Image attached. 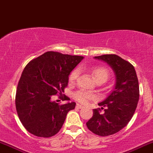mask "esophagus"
I'll use <instances>...</instances> for the list:
<instances>
[{
	"label": "esophagus",
	"mask_w": 153,
	"mask_h": 153,
	"mask_svg": "<svg viewBox=\"0 0 153 153\" xmlns=\"http://www.w3.org/2000/svg\"><path fill=\"white\" fill-rule=\"evenodd\" d=\"M82 107H83V106L82 105H81V104H77L76 105V108L77 109H81V108H82Z\"/></svg>",
	"instance_id": "1"
}]
</instances>
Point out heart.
<instances>
[{"instance_id": "b5f03b06", "label": "heart", "mask_w": 153, "mask_h": 153, "mask_svg": "<svg viewBox=\"0 0 153 153\" xmlns=\"http://www.w3.org/2000/svg\"><path fill=\"white\" fill-rule=\"evenodd\" d=\"M91 73L94 78L96 80L98 79H104L107 80L109 76V71L104 67H95L91 69ZM78 75V70H74L71 73L69 76V81L71 82H74L77 79ZM95 96L89 93V92L85 91H78L74 94V98L78 102H81L82 104H86L88 103L90 99L94 98Z\"/></svg>"}]
</instances>
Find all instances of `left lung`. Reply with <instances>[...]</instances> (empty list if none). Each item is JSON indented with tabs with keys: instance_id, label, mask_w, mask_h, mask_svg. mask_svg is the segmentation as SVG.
Segmentation results:
<instances>
[{
	"instance_id": "left-lung-1",
	"label": "left lung",
	"mask_w": 153,
	"mask_h": 153,
	"mask_svg": "<svg viewBox=\"0 0 153 153\" xmlns=\"http://www.w3.org/2000/svg\"><path fill=\"white\" fill-rule=\"evenodd\" d=\"M107 63L115 75V86L103 101L98 103L104 113L93 110V117L86 123L92 133L106 137L117 133L127 125L134 114L140 97V89L134 67L117 55L94 57Z\"/></svg>"
}]
</instances>
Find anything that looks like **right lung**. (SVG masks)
I'll return each instance as SVG.
<instances>
[{
  "label": "right lung",
  "mask_w": 153,
  "mask_h": 153,
  "mask_svg": "<svg viewBox=\"0 0 153 153\" xmlns=\"http://www.w3.org/2000/svg\"><path fill=\"white\" fill-rule=\"evenodd\" d=\"M83 56L46 52L27 64L16 93V109L26 130L34 136L51 137L62 126L75 102L59 105L52 97L64 92L71 71Z\"/></svg>",
  "instance_id": "obj_1"
}]
</instances>
